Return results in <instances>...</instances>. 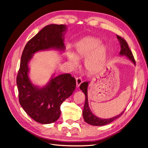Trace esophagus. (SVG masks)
I'll list each match as a JSON object with an SVG mask.
<instances>
[{
	"label": "esophagus",
	"instance_id": "esophagus-1",
	"mask_svg": "<svg viewBox=\"0 0 148 148\" xmlns=\"http://www.w3.org/2000/svg\"><path fill=\"white\" fill-rule=\"evenodd\" d=\"M83 81H82V78L78 77L77 79H76V83H77V86L79 87L80 86V84L82 83Z\"/></svg>",
	"mask_w": 148,
	"mask_h": 148
}]
</instances>
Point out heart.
<instances>
[{"mask_svg": "<svg viewBox=\"0 0 148 148\" xmlns=\"http://www.w3.org/2000/svg\"><path fill=\"white\" fill-rule=\"evenodd\" d=\"M99 39L93 37L84 38L75 44L76 53L68 52L69 60L73 66L78 64V59L86 58V69L95 71L99 70L104 64L107 57V48L101 45Z\"/></svg>", "mask_w": 148, "mask_h": 148, "instance_id": "obj_1", "label": "heart"}]
</instances>
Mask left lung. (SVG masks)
<instances>
[{"label":"left lung","instance_id":"1","mask_svg":"<svg viewBox=\"0 0 148 148\" xmlns=\"http://www.w3.org/2000/svg\"><path fill=\"white\" fill-rule=\"evenodd\" d=\"M117 38L119 39V41L120 43V52L119 53V55L121 56H126L128 59L131 60L134 64H135V60L134 59L133 53L132 51L130 49L126 41L122 38L120 37L119 36L117 35ZM90 82H86L81 84L80 85V89L82 90L83 92L85 95V102L84 106V109L83 110V119L85 122L88 123L89 125H94V126H103L107 124H109L113 122L115 119L120 117L122 114L124 112L123 110L122 113H120L119 115H116L115 117H113L110 119H101L99 117H97L90 110V108L89 107L88 104V84H89Z\"/></svg>","mask_w":148,"mask_h":148}]
</instances>
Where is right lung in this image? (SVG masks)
Wrapping results in <instances>:
<instances>
[{
    "mask_svg": "<svg viewBox=\"0 0 148 148\" xmlns=\"http://www.w3.org/2000/svg\"><path fill=\"white\" fill-rule=\"evenodd\" d=\"M65 25L46 26L26 44L16 77L19 102L31 118L42 124L55 122L60 115V106L76 88V80L70 73L54 77L53 73L42 87L34 84L29 77V63L36 52L47 50L65 51Z\"/></svg>",
    "mask_w": 148,
    "mask_h": 148,
    "instance_id": "right-lung-1",
    "label": "right lung"
}]
</instances>
